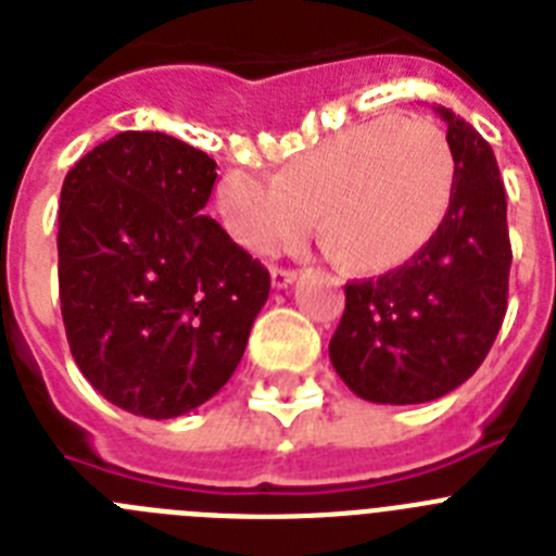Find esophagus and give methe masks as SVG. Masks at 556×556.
<instances>
[{
	"mask_svg": "<svg viewBox=\"0 0 556 556\" xmlns=\"http://www.w3.org/2000/svg\"><path fill=\"white\" fill-rule=\"evenodd\" d=\"M269 278H273V287H275V289H287L289 283H294V278H298V273H294V269L273 267V273H269Z\"/></svg>",
	"mask_w": 556,
	"mask_h": 556,
	"instance_id": "1",
	"label": "esophagus"
}]
</instances>
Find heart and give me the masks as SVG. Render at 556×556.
<instances>
[{
    "label": "heart",
    "mask_w": 556,
    "mask_h": 556,
    "mask_svg": "<svg viewBox=\"0 0 556 556\" xmlns=\"http://www.w3.org/2000/svg\"><path fill=\"white\" fill-rule=\"evenodd\" d=\"M454 189V152L431 119H376L294 155L275 178L230 169L217 211L255 255L317 230L353 269H390L429 242Z\"/></svg>",
    "instance_id": "obj_1"
}]
</instances>
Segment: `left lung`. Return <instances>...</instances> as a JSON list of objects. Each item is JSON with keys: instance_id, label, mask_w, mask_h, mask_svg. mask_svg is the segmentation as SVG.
I'll use <instances>...</instances> for the list:
<instances>
[{"instance_id": "1", "label": "left lung", "mask_w": 556, "mask_h": 556, "mask_svg": "<svg viewBox=\"0 0 556 556\" xmlns=\"http://www.w3.org/2000/svg\"><path fill=\"white\" fill-rule=\"evenodd\" d=\"M454 189L429 242L404 267L345 287L328 356L370 404H426L465 384L507 314V194L490 144L448 108Z\"/></svg>"}]
</instances>
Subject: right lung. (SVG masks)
I'll use <instances>...</instances> for the list:
<instances>
[{
  "label": "right lung",
  "instance_id": "1",
  "mask_svg": "<svg viewBox=\"0 0 556 556\" xmlns=\"http://www.w3.org/2000/svg\"><path fill=\"white\" fill-rule=\"evenodd\" d=\"M217 164L127 130L83 155L61 189L58 287L68 348L102 397L169 420L217 395L269 298V273L203 208Z\"/></svg>",
  "mask_w": 556,
  "mask_h": 556
}]
</instances>
